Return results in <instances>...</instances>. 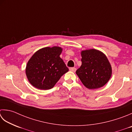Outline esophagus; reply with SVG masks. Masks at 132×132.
<instances>
[{"label":"esophagus","mask_w":132,"mask_h":132,"mask_svg":"<svg viewBox=\"0 0 132 132\" xmlns=\"http://www.w3.org/2000/svg\"><path fill=\"white\" fill-rule=\"evenodd\" d=\"M70 70L71 71H73V72H76V68H71L70 69Z\"/></svg>","instance_id":"34e87169"}]
</instances>
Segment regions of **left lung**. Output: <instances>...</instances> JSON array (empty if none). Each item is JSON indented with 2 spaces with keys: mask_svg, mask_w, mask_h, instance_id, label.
Masks as SVG:
<instances>
[{
  "mask_svg": "<svg viewBox=\"0 0 132 132\" xmlns=\"http://www.w3.org/2000/svg\"><path fill=\"white\" fill-rule=\"evenodd\" d=\"M82 65L76 71L82 83L89 89L100 88L112 76V67L105 54L95 49L81 51Z\"/></svg>",
  "mask_w": 132,
  "mask_h": 132,
  "instance_id": "8db88e82",
  "label": "left lung"
}]
</instances>
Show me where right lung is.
<instances>
[{
	"instance_id": "right-lung-1",
	"label": "right lung",
	"mask_w": 132,
	"mask_h": 132,
	"mask_svg": "<svg viewBox=\"0 0 132 132\" xmlns=\"http://www.w3.org/2000/svg\"><path fill=\"white\" fill-rule=\"evenodd\" d=\"M62 51L58 46L46 47L34 54L26 68L27 79L33 86L40 90L50 89L69 71L59 56Z\"/></svg>"
}]
</instances>
